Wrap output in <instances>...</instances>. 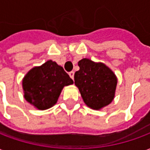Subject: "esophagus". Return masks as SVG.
<instances>
[{"label": "esophagus", "mask_w": 150, "mask_h": 150, "mask_svg": "<svg viewBox=\"0 0 150 150\" xmlns=\"http://www.w3.org/2000/svg\"><path fill=\"white\" fill-rule=\"evenodd\" d=\"M74 75H75V72L74 71L69 72V75H70V77H71L72 79H74Z\"/></svg>", "instance_id": "esophagus-1"}]
</instances>
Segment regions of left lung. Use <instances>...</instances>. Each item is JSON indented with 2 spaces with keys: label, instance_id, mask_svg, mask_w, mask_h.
Here are the masks:
<instances>
[{
  "label": "left lung",
  "instance_id": "1",
  "mask_svg": "<svg viewBox=\"0 0 150 150\" xmlns=\"http://www.w3.org/2000/svg\"><path fill=\"white\" fill-rule=\"evenodd\" d=\"M78 65L79 70L75 73V84L87 106L100 110L108 105L115 97L116 75L105 64L89 59H81Z\"/></svg>",
  "mask_w": 150,
  "mask_h": 150
}]
</instances>
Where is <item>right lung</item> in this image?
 Here are the masks:
<instances>
[{"mask_svg": "<svg viewBox=\"0 0 150 150\" xmlns=\"http://www.w3.org/2000/svg\"><path fill=\"white\" fill-rule=\"evenodd\" d=\"M73 83L61 66L48 60L25 75L22 80L24 97L38 109H48L57 103L62 88Z\"/></svg>", "mask_w": 150, "mask_h": 150, "instance_id": "obj_1", "label": "right lung"}]
</instances>
